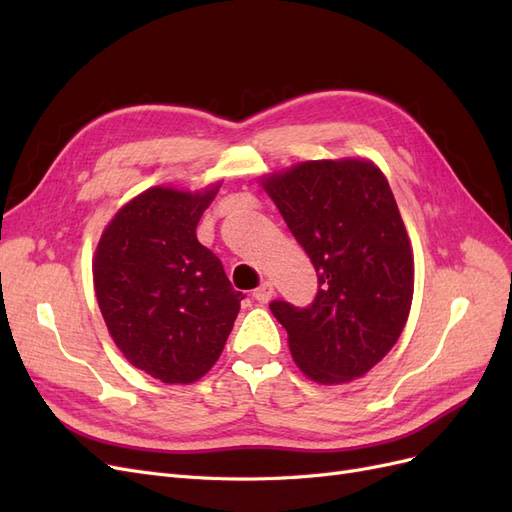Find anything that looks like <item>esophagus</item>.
I'll list each match as a JSON object with an SVG mask.
<instances>
[{"instance_id": "1", "label": "esophagus", "mask_w": 512, "mask_h": 512, "mask_svg": "<svg viewBox=\"0 0 512 512\" xmlns=\"http://www.w3.org/2000/svg\"><path fill=\"white\" fill-rule=\"evenodd\" d=\"M273 294H275L273 284H271V282H262V284L252 292V297H254L258 303H269V301L273 299Z\"/></svg>"}]
</instances>
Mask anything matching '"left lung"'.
I'll list each match as a JSON object with an SVG mask.
<instances>
[{
	"label": "left lung",
	"instance_id": "1",
	"mask_svg": "<svg viewBox=\"0 0 512 512\" xmlns=\"http://www.w3.org/2000/svg\"><path fill=\"white\" fill-rule=\"evenodd\" d=\"M318 273L307 307L271 301L292 359L320 384H342L384 359L406 327L414 258L395 196L367 160H316L265 181Z\"/></svg>",
	"mask_w": 512,
	"mask_h": 512
}]
</instances>
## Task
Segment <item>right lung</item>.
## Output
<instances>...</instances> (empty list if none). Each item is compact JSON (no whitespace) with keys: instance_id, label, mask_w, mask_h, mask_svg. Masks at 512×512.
Returning <instances> with one entry per match:
<instances>
[{"instance_id":"1","label":"right lung","mask_w":512,"mask_h":512,"mask_svg":"<svg viewBox=\"0 0 512 512\" xmlns=\"http://www.w3.org/2000/svg\"><path fill=\"white\" fill-rule=\"evenodd\" d=\"M205 192L151 188L117 211L94 258V286L113 342L166 384L203 378L220 359L243 294L196 239Z\"/></svg>"}]
</instances>
